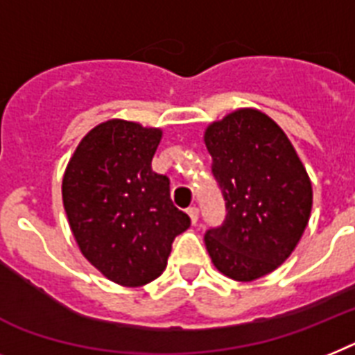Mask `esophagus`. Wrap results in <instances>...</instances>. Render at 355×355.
I'll return each instance as SVG.
<instances>
[{"label":"esophagus","mask_w":355,"mask_h":355,"mask_svg":"<svg viewBox=\"0 0 355 355\" xmlns=\"http://www.w3.org/2000/svg\"><path fill=\"white\" fill-rule=\"evenodd\" d=\"M187 214H189V218H190V221H192V225L198 223V219H199V209H198V207H190V209L187 210Z\"/></svg>","instance_id":"34e87169"}]
</instances>
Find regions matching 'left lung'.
Here are the masks:
<instances>
[{"instance_id": "8db88e82", "label": "left lung", "mask_w": 355, "mask_h": 355, "mask_svg": "<svg viewBox=\"0 0 355 355\" xmlns=\"http://www.w3.org/2000/svg\"><path fill=\"white\" fill-rule=\"evenodd\" d=\"M203 139L227 209L223 225L205 234L210 259L230 279L266 276L286 261L309 225V174L285 132L256 108L210 123Z\"/></svg>"}]
</instances>
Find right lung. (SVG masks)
<instances>
[{
	"instance_id": "right-lung-1",
	"label": "right lung",
	"mask_w": 355,
	"mask_h": 355,
	"mask_svg": "<svg viewBox=\"0 0 355 355\" xmlns=\"http://www.w3.org/2000/svg\"><path fill=\"white\" fill-rule=\"evenodd\" d=\"M163 132L108 119L79 141L61 194L79 250L107 279L143 286L163 274L172 241L190 227L171 181L152 171Z\"/></svg>"
}]
</instances>
